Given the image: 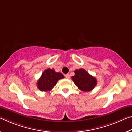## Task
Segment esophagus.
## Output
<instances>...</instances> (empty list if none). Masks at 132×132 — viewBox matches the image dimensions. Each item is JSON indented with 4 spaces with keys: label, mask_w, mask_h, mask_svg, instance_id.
<instances>
[{
    "label": "esophagus",
    "mask_w": 132,
    "mask_h": 132,
    "mask_svg": "<svg viewBox=\"0 0 132 132\" xmlns=\"http://www.w3.org/2000/svg\"><path fill=\"white\" fill-rule=\"evenodd\" d=\"M65 77H66V79H69L70 78V75H69V74H66L65 75Z\"/></svg>",
    "instance_id": "1"
}]
</instances>
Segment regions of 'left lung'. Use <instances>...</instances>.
Masks as SVG:
<instances>
[{
  "instance_id": "1",
  "label": "left lung",
  "mask_w": 132,
  "mask_h": 132,
  "mask_svg": "<svg viewBox=\"0 0 132 132\" xmlns=\"http://www.w3.org/2000/svg\"><path fill=\"white\" fill-rule=\"evenodd\" d=\"M75 76L72 77V80L81 91H91L97 85V80L95 77L89 75L83 69L75 70Z\"/></svg>"
}]
</instances>
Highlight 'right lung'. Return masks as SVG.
Masks as SVG:
<instances>
[{"label":"right lung","instance_id":"right-lung-1","mask_svg":"<svg viewBox=\"0 0 132 132\" xmlns=\"http://www.w3.org/2000/svg\"><path fill=\"white\" fill-rule=\"evenodd\" d=\"M64 76L60 72H56L55 70L47 69L42 74L37 80V86L40 91H51L56 85L57 81L63 79Z\"/></svg>","mask_w":132,"mask_h":132}]
</instances>
